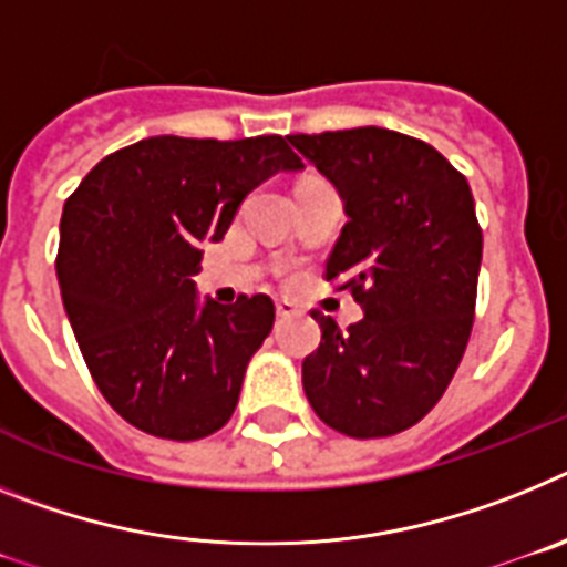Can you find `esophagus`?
<instances>
[{
  "mask_svg": "<svg viewBox=\"0 0 567 567\" xmlns=\"http://www.w3.org/2000/svg\"><path fill=\"white\" fill-rule=\"evenodd\" d=\"M297 313V305L290 302V299H277V317L279 319H288Z\"/></svg>",
  "mask_w": 567,
  "mask_h": 567,
  "instance_id": "1",
  "label": "esophagus"
}]
</instances>
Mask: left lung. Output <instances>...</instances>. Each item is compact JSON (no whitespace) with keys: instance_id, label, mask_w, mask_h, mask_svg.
Returning <instances> with one entry per match:
<instances>
[{"instance_id":"8db88e82","label":"left lung","mask_w":567,"mask_h":567,"mask_svg":"<svg viewBox=\"0 0 567 567\" xmlns=\"http://www.w3.org/2000/svg\"><path fill=\"white\" fill-rule=\"evenodd\" d=\"M339 190L344 223L324 279L362 313L302 362L305 396L324 425L393 436L431 411L454 379L474 324L482 230L467 179L427 142L388 127L288 136Z\"/></svg>"}]
</instances>
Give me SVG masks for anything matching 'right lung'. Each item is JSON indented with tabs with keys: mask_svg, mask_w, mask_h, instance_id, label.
<instances>
[{
	"mask_svg": "<svg viewBox=\"0 0 567 567\" xmlns=\"http://www.w3.org/2000/svg\"><path fill=\"white\" fill-rule=\"evenodd\" d=\"M302 167L282 136H151L79 182L59 225V290L87 371L122 420L176 442L230 420L274 302L199 299L190 277L202 245L223 239L256 185Z\"/></svg>",
	"mask_w": 567,
	"mask_h": 567,
	"instance_id": "right-lung-1",
	"label": "right lung"
}]
</instances>
